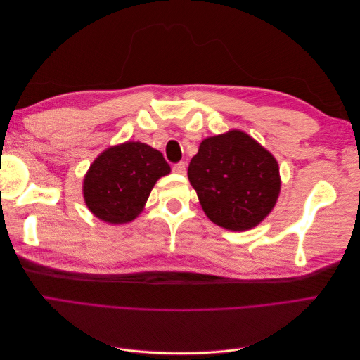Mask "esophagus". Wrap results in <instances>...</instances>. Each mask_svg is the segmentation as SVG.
Returning <instances> with one entry per match:
<instances>
[{
    "mask_svg": "<svg viewBox=\"0 0 360 360\" xmlns=\"http://www.w3.org/2000/svg\"><path fill=\"white\" fill-rule=\"evenodd\" d=\"M172 172H176V174H186V165H184V162L174 163V165H172Z\"/></svg>",
    "mask_w": 360,
    "mask_h": 360,
    "instance_id": "obj_1",
    "label": "esophagus"
}]
</instances>
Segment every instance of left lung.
<instances>
[{
	"instance_id": "obj_1",
	"label": "left lung",
	"mask_w": 360,
	"mask_h": 360,
	"mask_svg": "<svg viewBox=\"0 0 360 360\" xmlns=\"http://www.w3.org/2000/svg\"><path fill=\"white\" fill-rule=\"evenodd\" d=\"M188 177L207 217L231 231L258 225L281 189L276 159L240 130L204 139Z\"/></svg>"
}]
</instances>
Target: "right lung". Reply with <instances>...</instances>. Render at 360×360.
<instances>
[{
	"instance_id": "1",
	"label": "right lung",
	"mask_w": 360,
	"mask_h": 360,
	"mask_svg": "<svg viewBox=\"0 0 360 360\" xmlns=\"http://www.w3.org/2000/svg\"><path fill=\"white\" fill-rule=\"evenodd\" d=\"M171 168L160 151L143 143L105 150L84 179V200L90 212L108 224L134 221L155 183Z\"/></svg>"
}]
</instances>
